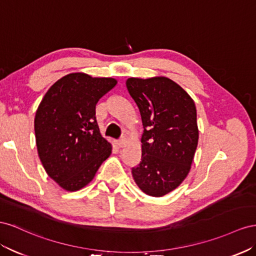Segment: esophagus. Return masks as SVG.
Wrapping results in <instances>:
<instances>
[{
  "mask_svg": "<svg viewBox=\"0 0 256 256\" xmlns=\"http://www.w3.org/2000/svg\"><path fill=\"white\" fill-rule=\"evenodd\" d=\"M126 138H121L120 140L116 142V144H118L119 148H123L124 146H126Z\"/></svg>",
  "mask_w": 256,
  "mask_h": 256,
  "instance_id": "1",
  "label": "esophagus"
}]
</instances>
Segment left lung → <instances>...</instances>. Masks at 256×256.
Instances as JSON below:
<instances>
[{
  "label": "left lung",
  "mask_w": 256,
  "mask_h": 256,
  "mask_svg": "<svg viewBox=\"0 0 256 256\" xmlns=\"http://www.w3.org/2000/svg\"><path fill=\"white\" fill-rule=\"evenodd\" d=\"M126 88L144 126L142 158L132 168L133 178L144 193L164 196L177 188L191 170L198 144L195 103L164 76L130 77Z\"/></svg>",
  "instance_id": "8db88e82"
}]
</instances>
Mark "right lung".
<instances>
[{
    "instance_id": "1",
    "label": "right lung",
    "mask_w": 256,
    "mask_h": 256,
    "mask_svg": "<svg viewBox=\"0 0 256 256\" xmlns=\"http://www.w3.org/2000/svg\"><path fill=\"white\" fill-rule=\"evenodd\" d=\"M116 84L112 77L72 72L49 88L38 107V156L48 176L65 191L89 184L112 154V144L100 132L96 105Z\"/></svg>"
}]
</instances>
